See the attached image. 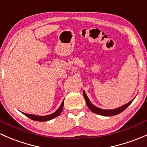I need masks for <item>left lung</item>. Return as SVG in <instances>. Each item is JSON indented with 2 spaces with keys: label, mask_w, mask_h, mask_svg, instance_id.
I'll return each mask as SVG.
<instances>
[{
  "label": "left lung",
  "mask_w": 147,
  "mask_h": 147,
  "mask_svg": "<svg viewBox=\"0 0 147 147\" xmlns=\"http://www.w3.org/2000/svg\"><path fill=\"white\" fill-rule=\"evenodd\" d=\"M83 95H84V98L86 101V105H87L88 107L89 108V109H90L92 112H94V113L103 115V116H113V115H118V114L120 113L121 112H123L124 110H125L127 108L128 106L132 103V102L134 100V99L131 100V101L128 103H127V104L124 105V106H120V107L118 108V109H113V110H104V109H99V108H97L95 106H94V105L92 104V103L90 102V101L89 100V98H88L87 96H86V94H85V92H84V91L83 92Z\"/></svg>",
  "instance_id": "left-lung-1"
}]
</instances>
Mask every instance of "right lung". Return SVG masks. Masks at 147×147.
Here are the masks:
<instances>
[{"label": "right lung", "instance_id": "add662e5", "mask_svg": "<svg viewBox=\"0 0 147 147\" xmlns=\"http://www.w3.org/2000/svg\"><path fill=\"white\" fill-rule=\"evenodd\" d=\"M63 105H64V101L62 102L61 106H60L59 109H58L55 113H53V114H51V115H45V116H38V115H31V114H27L24 113H22L24 115L27 116L32 120H35V121H39V122H44V121H48V120H50L51 119H53L55 117L58 116L61 113L62 111H63Z\"/></svg>", "mask_w": 147, "mask_h": 147}]
</instances>
